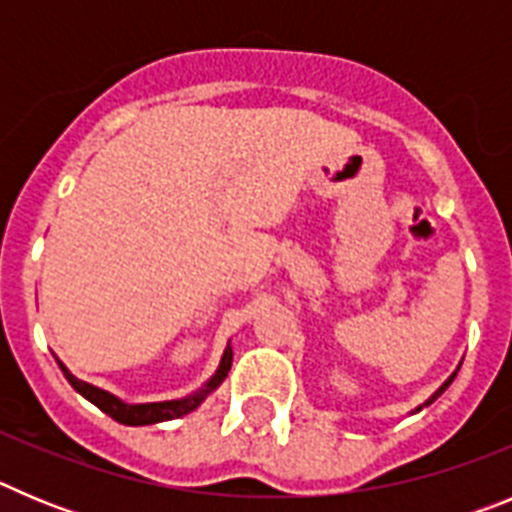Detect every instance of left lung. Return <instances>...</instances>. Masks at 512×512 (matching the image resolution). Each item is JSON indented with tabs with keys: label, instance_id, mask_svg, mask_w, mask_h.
Segmentation results:
<instances>
[{
	"label": "left lung",
	"instance_id": "left-lung-1",
	"mask_svg": "<svg viewBox=\"0 0 512 512\" xmlns=\"http://www.w3.org/2000/svg\"><path fill=\"white\" fill-rule=\"evenodd\" d=\"M454 377H456V374H451V377H449V379H446V382H443V384H441V387H438V390H436V392H433V397H431V400H428V402H425V405H431V402H433V400H436V397H438V395H441V392H443V390H446V387H449V384H451V382H454ZM418 410H420V408H418Z\"/></svg>",
	"mask_w": 512,
	"mask_h": 512
}]
</instances>
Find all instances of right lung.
I'll return each mask as SVG.
<instances>
[{"mask_svg": "<svg viewBox=\"0 0 512 512\" xmlns=\"http://www.w3.org/2000/svg\"><path fill=\"white\" fill-rule=\"evenodd\" d=\"M230 364H233V348H225L223 359H220V366H217V372L212 374L210 379H207L205 384H202L200 390L192 392V395L182 397V400H166V402H140V405H128V402H122L120 397L110 395V392L99 390V387H94V384L89 382H81V379H76L74 374L66 369V366L58 361V366H61L63 377L69 379V384L74 387L76 392H79L81 397H87L92 405H97L102 413H107L110 418H115L117 423L122 425H151V423H164V420H174V418H182V415L192 413L194 408H200L202 402H205V397L210 395L212 390H217L220 384H223V379L228 377L230 372Z\"/></svg>", "mask_w": 512, "mask_h": 512, "instance_id": "1", "label": "right lung"}]
</instances>
